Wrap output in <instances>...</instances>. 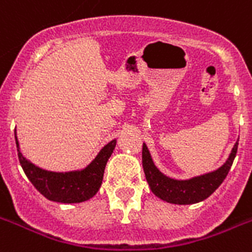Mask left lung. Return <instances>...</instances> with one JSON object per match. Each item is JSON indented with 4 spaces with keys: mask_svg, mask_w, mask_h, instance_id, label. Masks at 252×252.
<instances>
[{
    "mask_svg": "<svg viewBox=\"0 0 252 252\" xmlns=\"http://www.w3.org/2000/svg\"><path fill=\"white\" fill-rule=\"evenodd\" d=\"M238 141L233 146L232 153L224 164L206 175L191 177L189 180H175L163 175L151 159L146 144L142 146V167L151 191L160 199L173 204H193L208 198L225 180L233 160L236 158Z\"/></svg>",
    "mask_w": 252,
    "mask_h": 252,
    "instance_id": "8db88e82",
    "label": "left lung"
}]
</instances>
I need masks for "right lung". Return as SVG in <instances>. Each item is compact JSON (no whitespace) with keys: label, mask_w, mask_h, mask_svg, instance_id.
I'll use <instances>...</instances> for the list:
<instances>
[{"label":"right lung","mask_w":252,"mask_h":252,"mask_svg":"<svg viewBox=\"0 0 252 252\" xmlns=\"http://www.w3.org/2000/svg\"><path fill=\"white\" fill-rule=\"evenodd\" d=\"M18 157L24 173L45 198L59 203H80L94 197L101 188L105 167L116 146V140L110 141L97 157L83 169L69 172H53L42 169L23 157L16 138Z\"/></svg>","instance_id":"1"}]
</instances>
